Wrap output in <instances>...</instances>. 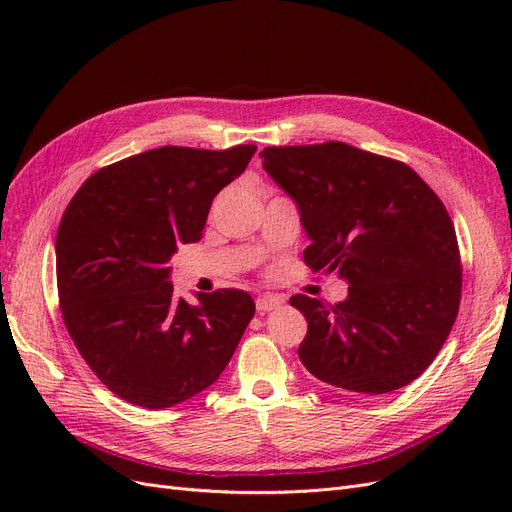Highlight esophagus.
<instances>
[{"mask_svg": "<svg viewBox=\"0 0 512 512\" xmlns=\"http://www.w3.org/2000/svg\"><path fill=\"white\" fill-rule=\"evenodd\" d=\"M284 303L282 297H277V294H262V297L256 299V309L258 314H269L273 309H277Z\"/></svg>", "mask_w": 512, "mask_h": 512, "instance_id": "1", "label": "esophagus"}]
</instances>
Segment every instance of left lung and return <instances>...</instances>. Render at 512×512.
<instances>
[{
    "label": "left lung",
    "instance_id": "8db88e82",
    "mask_svg": "<svg viewBox=\"0 0 512 512\" xmlns=\"http://www.w3.org/2000/svg\"><path fill=\"white\" fill-rule=\"evenodd\" d=\"M262 166L294 198L309 269L350 284L335 305L294 294L307 320L299 359L335 389L378 397L416 380L451 333L461 256L451 215L414 170L352 145L265 147Z\"/></svg>",
    "mask_w": 512,
    "mask_h": 512
}]
</instances>
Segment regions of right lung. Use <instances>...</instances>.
I'll return each mask as SVG.
<instances>
[{
    "instance_id": "1",
    "label": "right lung",
    "mask_w": 512,
    "mask_h": 512,
    "mask_svg": "<svg viewBox=\"0 0 512 512\" xmlns=\"http://www.w3.org/2000/svg\"><path fill=\"white\" fill-rule=\"evenodd\" d=\"M256 145L160 147L100 168L61 215V318L98 380L128 404L162 410L220 378L254 318L235 288L177 301L168 262L203 237L207 213Z\"/></svg>"
}]
</instances>
